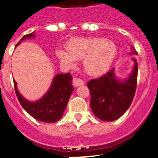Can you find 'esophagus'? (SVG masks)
Listing matches in <instances>:
<instances>
[{
	"label": "esophagus",
	"instance_id": "obj_1",
	"mask_svg": "<svg viewBox=\"0 0 158 158\" xmlns=\"http://www.w3.org/2000/svg\"><path fill=\"white\" fill-rule=\"evenodd\" d=\"M84 84H85V81L81 79H79V78H74L73 79V85H74L76 87H78V86L83 85Z\"/></svg>",
	"mask_w": 158,
	"mask_h": 158
}]
</instances>
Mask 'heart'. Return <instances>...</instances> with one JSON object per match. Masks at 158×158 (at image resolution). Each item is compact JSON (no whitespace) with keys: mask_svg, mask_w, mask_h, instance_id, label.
Wrapping results in <instances>:
<instances>
[{"mask_svg":"<svg viewBox=\"0 0 158 158\" xmlns=\"http://www.w3.org/2000/svg\"><path fill=\"white\" fill-rule=\"evenodd\" d=\"M65 50H56L55 54L60 62L73 67L76 61L83 59L84 69L92 77L107 72L118 52L115 43L101 37L74 38L68 41Z\"/></svg>","mask_w":158,"mask_h":158,"instance_id":"obj_1","label":"heart"}]
</instances>
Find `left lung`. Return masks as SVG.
I'll use <instances>...</instances> for the list:
<instances>
[{
    "instance_id": "left-lung-1",
    "label": "left lung",
    "mask_w": 158,
    "mask_h": 158,
    "mask_svg": "<svg viewBox=\"0 0 158 158\" xmlns=\"http://www.w3.org/2000/svg\"><path fill=\"white\" fill-rule=\"evenodd\" d=\"M129 54L137 55L138 53L131 47ZM132 70L126 78H118L113 68L104 76L87 83L91 94L92 111L101 120H116L131 106L136 90L138 77V62L135 58H132Z\"/></svg>"
}]
</instances>
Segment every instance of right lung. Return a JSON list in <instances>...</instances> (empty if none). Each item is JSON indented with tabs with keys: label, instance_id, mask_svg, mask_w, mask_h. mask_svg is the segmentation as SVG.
<instances>
[{
	"label": "right lung",
	"instance_id": "add662e5",
	"mask_svg": "<svg viewBox=\"0 0 158 158\" xmlns=\"http://www.w3.org/2000/svg\"><path fill=\"white\" fill-rule=\"evenodd\" d=\"M35 37L34 32L26 35L16 44V47L20 44V42ZM72 76L69 73L56 74L53 78L47 93L41 98L35 101H31L23 97L18 90L16 81L13 80V82L18 100L29 115L41 122L55 123L63 115L69 97L74 90L72 85Z\"/></svg>",
	"mask_w": 158,
	"mask_h": 158
}]
</instances>
